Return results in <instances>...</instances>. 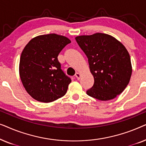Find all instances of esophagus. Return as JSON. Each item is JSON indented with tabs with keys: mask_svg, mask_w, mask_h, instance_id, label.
Instances as JSON below:
<instances>
[{
	"mask_svg": "<svg viewBox=\"0 0 146 146\" xmlns=\"http://www.w3.org/2000/svg\"><path fill=\"white\" fill-rule=\"evenodd\" d=\"M75 76H76V78L78 80H80V79L81 75H80V74L79 72H76V74H75Z\"/></svg>",
	"mask_w": 146,
	"mask_h": 146,
	"instance_id": "1",
	"label": "esophagus"
}]
</instances>
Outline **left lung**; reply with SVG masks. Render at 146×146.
Returning a JSON list of instances; mask_svg holds the SVG:
<instances>
[{
	"instance_id": "1",
	"label": "left lung",
	"mask_w": 146,
	"mask_h": 146,
	"mask_svg": "<svg viewBox=\"0 0 146 146\" xmlns=\"http://www.w3.org/2000/svg\"><path fill=\"white\" fill-rule=\"evenodd\" d=\"M76 40L88 58L93 86L88 90L90 96L102 101L112 100L124 90L130 80L131 60L121 42L110 35L96 33L79 36Z\"/></svg>"
}]
</instances>
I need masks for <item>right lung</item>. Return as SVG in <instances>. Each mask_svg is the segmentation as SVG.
I'll use <instances>...</instances> for the list:
<instances>
[{"label":"right lung","instance_id":"obj_1","mask_svg":"<svg viewBox=\"0 0 146 146\" xmlns=\"http://www.w3.org/2000/svg\"><path fill=\"white\" fill-rule=\"evenodd\" d=\"M70 42L63 36L49 34L34 38L25 47L20 59V77L36 100L51 102L66 94L72 80L61 69L58 56Z\"/></svg>","mask_w":146,"mask_h":146}]
</instances>
